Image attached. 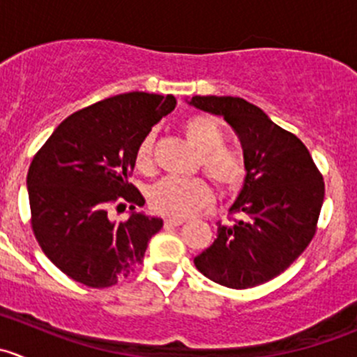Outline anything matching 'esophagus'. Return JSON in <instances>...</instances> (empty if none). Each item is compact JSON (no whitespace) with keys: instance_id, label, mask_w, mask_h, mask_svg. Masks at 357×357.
Returning <instances> with one entry per match:
<instances>
[{"instance_id":"obj_1","label":"esophagus","mask_w":357,"mask_h":357,"mask_svg":"<svg viewBox=\"0 0 357 357\" xmlns=\"http://www.w3.org/2000/svg\"><path fill=\"white\" fill-rule=\"evenodd\" d=\"M185 222V219H178V218H167L164 221L165 226H181Z\"/></svg>"}]
</instances>
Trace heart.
Returning a JSON list of instances; mask_svg holds the SVG:
<instances>
[{
    "instance_id": "1",
    "label": "heart",
    "mask_w": 357,
    "mask_h": 357,
    "mask_svg": "<svg viewBox=\"0 0 357 357\" xmlns=\"http://www.w3.org/2000/svg\"><path fill=\"white\" fill-rule=\"evenodd\" d=\"M181 129L190 145L200 152L202 169L219 192L225 195L238 192L247 179V165L238 152L225 146L226 132L221 121L207 114L192 115L183 122ZM136 167L143 172H152L155 167L152 135L146 136L136 150ZM212 199L214 193L202 178H165L149 193L153 211L178 219L188 218L208 207Z\"/></svg>"
}]
</instances>
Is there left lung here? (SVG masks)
Wrapping results in <instances>:
<instances>
[{
	"instance_id": "left-lung-1",
	"label": "left lung",
	"mask_w": 357,
	"mask_h": 357,
	"mask_svg": "<svg viewBox=\"0 0 357 357\" xmlns=\"http://www.w3.org/2000/svg\"><path fill=\"white\" fill-rule=\"evenodd\" d=\"M190 105L222 115L243 149L247 179L218 238L193 259L197 269L228 289L269 282L305 250L316 235L325 183L304 143L259 107L238 96H193Z\"/></svg>"
}]
</instances>
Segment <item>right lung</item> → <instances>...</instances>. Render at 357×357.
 I'll list each match as a JSON object with an SVG mask.
<instances>
[{"mask_svg": "<svg viewBox=\"0 0 357 357\" xmlns=\"http://www.w3.org/2000/svg\"><path fill=\"white\" fill-rule=\"evenodd\" d=\"M176 107L172 95L132 91L68 115L39 149L27 172L31 225L46 257L74 282L105 289L143 262L162 219L143 212L129 176L152 126ZM130 204L126 222L112 206Z\"/></svg>", "mask_w": 357, "mask_h": 357, "instance_id": "right-lung-1", "label": "right lung"}]
</instances>
